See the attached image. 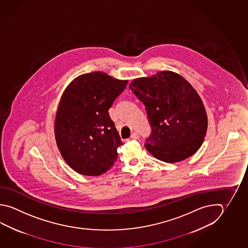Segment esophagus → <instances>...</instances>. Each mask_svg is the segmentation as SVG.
<instances>
[{
    "mask_svg": "<svg viewBox=\"0 0 248 248\" xmlns=\"http://www.w3.org/2000/svg\"><path fill=\"white\" fill-rule=\"evenodd\" d=\"M131 138L133 139V140H139L140 139V135H139L138 132H134V133L131 134Z\"/></svg>",
    "mask_w": 248,
    "mask_h": 248,
    "instance_id": "34e87169",
    "label": "esophagus"
}]
</instances>
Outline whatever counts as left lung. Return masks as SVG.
<instances>
[{
  "label": "left lung",
  "instance_id": "left-lung-1",
  "mask_svg": "<svg viewBox=\"0 0 248 248\" xmlns=\"http://www.w3.org/2000/svg\"><path fill=\"white\" fill-rule=\"evenodd\" d=\"M129 88L145 105L151 133L145 147L168 163L187 159L200 148L208 120L200 96L186 79L170 71L136 79Z\"/></svg>",
  "mask_w": 248,
  "mask_h": 248
}]
</instances>
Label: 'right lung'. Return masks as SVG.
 Wrapping results in <instances>:
<instances>
[{"label": "right lung", "instance_id": "add662e5", "mask_svg": "<svg viewBox=\"0 0 248 248\" xmlns=\"http://www.w3.org/2000/svg\"><path fill=\"white\" fill-rule=\"evenodd\" d=\"M127 83L93 72L65 89L57 110L55 139L63 159L77 173L100 175L115 163L122 141L108 110Z\"/></svg>", "mask_w": 248, "mask_h": 248}]
</instances>
